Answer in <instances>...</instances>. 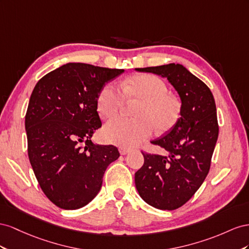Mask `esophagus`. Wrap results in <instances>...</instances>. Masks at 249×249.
<instances>
[{"mask_svg": "<svg viewBox=\"0 0 249 249\" xmlns=\"http://www.w3.org/2000/svg\"><path fill=\"white\" fill-rule=\"evenodd\" d=\"M119 151H120L121 155H125V154L130 152V149H129V148H125V147H120Z\"/></svg>", "mask_w": 249, "mask_h": 249, "instance_id": "esophagus-1", "label": "esophagus"}]
</instances>
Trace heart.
Returning <instances> with one entry per match:
<instances>
[{"mask_svg":"<svg viewBox=\"0 0 249 249\" xmlns=\"http://www.w3.org/2000/svg\"><path fill=\"white\" fill-rule=\"evenodd\" d=\"M122 88L115 83L104 85L98 95L97 110L102 118L115 117L127 99L141 104L134 112L137 118L118 117L105 125L104 138L121 147H134L158 133L169 131L178 121L181 102L169 93L166 82L153 75L132 76L125 80Z\"/></svg>","mask_w":249,"mask_h":249,"instance_id":"obj_1","label":"heart"}]
</instances>
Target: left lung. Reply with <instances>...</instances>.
<instances>
[{
  "label": "left lung",
  "instance_id": "left-lung-1",
  "mask_svg": "<svg viewBox=\"0 0 249 249\" xmlns=\"http://www.w3.org/2000/svg\"><path fill=\"white\" fill-rule=\"evenodd\" d=\"M136 70L167 78L181 101L176 124L151 142L168 155L143 153L144 165L134 175L142 199L155 209L172 211L191 199L210 171L219 133L215 99L207 85L179 63Z\"/></svg>",
  "mask_w": 249,
  "mask_h": 249
}]
</instances>
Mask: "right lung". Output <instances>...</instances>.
I'll return each mask as SVG.
<instances>
[{"label":"right lung","instance_id":"obj_1","mask_svg":"<svg viewBox=\"0 0 249 249\" xmlns=\"http://www.w3.org/2000/svg\"><path fill=\"white\" fill-rule=\"evenodd\" d=\"M122 73L69 62L45 75L32 91L25 117L28 155L42 192L60 209L77 210L93 200L105 170L119 159L117 147L90 138L102 125L98 95Z\"/></svg>","mask_w":249,"mask_h":249}]
</instances>
